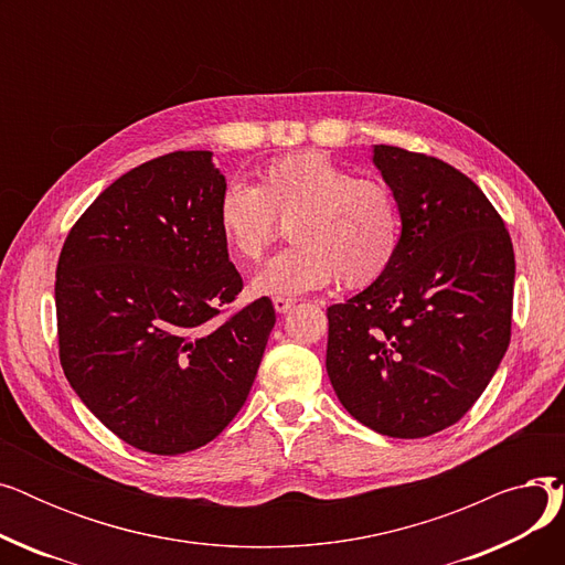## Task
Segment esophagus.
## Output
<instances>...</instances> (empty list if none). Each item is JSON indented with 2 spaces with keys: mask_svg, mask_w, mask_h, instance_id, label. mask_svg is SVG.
<instances>
[{
  "mask_svg": "<svg viewBox=\"0 0 565 565\" xmlns=\"http://www.w3.org/2000/svg\"><path fill=\"white\" fill-rule=\"evenodd\" d=\"M273 305H275L277 313H286L295 305V300L292 298H281V295H277V298L273 300Z\"/></svg>",
  "mask_w": 565,
  "mask_h": 565,
  "instance_id": "1",
  "label": "esophagus"
}]
</instances>
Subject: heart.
<instances>
[{
	"instance_id": "heart-1",
	"label": "heart",
	"mask_w": 565,
	"mask_h": 565,
	"mask_svg": "<svg viewBox=\"0 0 565 565\" xmlns=\"http://www.w3.org/2000/svg\"><path fill=\"white\" fill-rule=\"evenodd\" d=\"M279 220H290L292 245L256 273V295H300L337 275L348 288L369 286L401 245L392 190L311 151L267 162L258 185L233 178L220 194L217 224L237 258L258 260L277 237Z\"/></svg>"
}]
</instances>
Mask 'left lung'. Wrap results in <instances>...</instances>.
Wrapping results in <instances>:
<instances>
[{"mask_svg": "<svg viewBox=\"0 0 565 565\" xmlns=\"http://www.w3.org/2000/svg\"><path fill=\"white\" fill-rule=\"evenodd\" d=\"M401 213L380 279L328 309V375L371 430L417 439L462 419L511 341L515 254L494 205L451 164L373 146Z\"/></svg>", "mask_w": 565, "mask_h": 565, "instance_id": "1", "label": "left lung"}]
</instances>
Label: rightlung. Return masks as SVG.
I'll return each mask as SVG.
<instances>
[{
  "label": "right lung",
  "instance_id": "add662e5",
  "mask_svg": "<svg viewBox=\"0 0 565 565\" xmlns=\"http://www.w3.org/2000/svg\"><path fill=\"white\" fill-rule=\"evenodd\" d=\"M226 188L211 151H175L114 181L56 263L58 360L82 403L130 447L178 456L245 405L275 328L243 290L217 224Z\"/></svg>",
  "mask_w": 565,
  "mask_h": 565
}]
</instances>
